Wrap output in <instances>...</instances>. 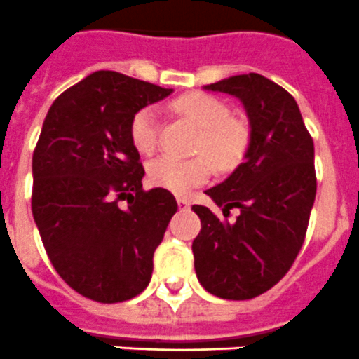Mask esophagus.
<instances>
[{
  "label": "esophagus",
  "mask_w": 359,
  "mask_h": 359,
  "mask_svg": "<svg viewBox=\"0 0 359 359\" xmlns=\"http://www.w3.org/2000/svg\"><path fill=\"white\" fill-rule=\"evenodd\" d=\"M177 207H180V210H189L190 201L187 198H177Z\"/></svg>",
  "instance_id": "obj_1"
}]
</instances>
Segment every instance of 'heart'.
Returning a JSON list of instances; mask_svg holds the SVG:
<instances>
[{"instance_id":"1","label":"heart","mask_w":359,"mask_h":359,"mask_svg":"<svg viewBox=\"0 0 359 359\" xmlns=\"http://www.w3.org/2000/svg\"><path fill=\"white\" fill-rule=\"evenodd\" d=\"M176 109L201 129L196 154L203 156L180 160L163 154L149 163L147 176L152 185L174 194H187L190 189L207 182L212 169L210 161L215 169L230 170L243 160L250 144V129L243 120L231 116L230 106L224 100L212 95H187L177 100ZM129 136L133 147L140 154H151L154 151L158 142L156 107L147 106L133 116Z\"/></svg>"}]
</instances>
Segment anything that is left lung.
Instances as JSON below:
<instances>
[{
    "instance_id": "left-lung-1",
    "label": "left lung",
    "mask_w": 359,
    "mask_h": 359,
    "mask_svg": "<svg viewBox=\"0 0 359 359\" xmlns=\"http://www.w3.org/2000/svg\"><path fill=\"white\" fill-rule=\"evenodd\" d=\"M203 90L239 98L250 122L244 161L205 190L226 219L194 205L201 231L192 243L198 280L208 293L248 300L277 284L297 259L316 196L315 145L298 104L259 73L233 75ZM239 208L236 222H228Z\"/></svg>"
}]
</instances>
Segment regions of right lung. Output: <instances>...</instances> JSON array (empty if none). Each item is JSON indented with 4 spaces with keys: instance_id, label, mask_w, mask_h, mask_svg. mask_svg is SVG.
<instances>
[{
    "instance_id": "add662e5",
    "label": "right lung",
    "mask_w": 359,
    "mask_h": 359,
    "mask_svg": "<svg viewBox=\"0 0 359 359\" xmlns=\"http://www.w3.org/2000/svg\"><path fill=\"white\" fill-rule=\"evenodd\" d=\"M174 90L100 69L57 97L32 158V214L55 271L95 302L140 294L177 203L145 192L129 126ZM128 201L126 208L120 205Z\"/></svg>"
}]
</instances>
